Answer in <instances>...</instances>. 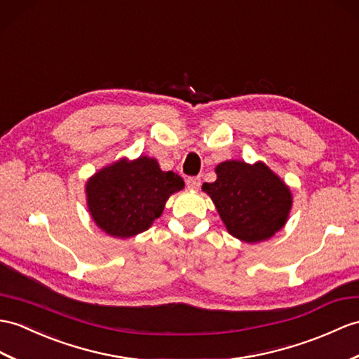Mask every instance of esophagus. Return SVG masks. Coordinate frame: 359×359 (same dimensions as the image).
Masks as SVG:
<instances>
[{
  "instance_id": "34e87169",
  "label": "esophagus",
  "mask_w": 359,
  "mask_h": 359,
  "mask_svg": "<svg viewBox=\"0 0 359 359\" xmlns=\"http://www.w3.org/2000/svg\"><path fill=\"white\" fill-rule=\"evenodd\" d=\"M200 185H202V180H200V177H188V179H187V187H188V189L196 191V189L200 188Z\"/></svg>"
}]
</instances>
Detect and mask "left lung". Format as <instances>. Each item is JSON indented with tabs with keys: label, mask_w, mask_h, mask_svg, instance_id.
<instances>
[{
	"label": "left lung",
	"mask_w": 359,
	"mask_h": 359,
	"mask_svg": "<svg viewBox=\"0 0 359 359\" xmlns=\"http://www.w3.org/2000/svg\"><path fill=\"white\" fill-rule=\"evenodd\" d=\"M215 172L217 180L205 183L203 191L212 198L231 236L257 243L285 226L292 196L264 163L226 161Z\"/></svg>",
	"instance_id": "8db88e82"
}]
</instances>
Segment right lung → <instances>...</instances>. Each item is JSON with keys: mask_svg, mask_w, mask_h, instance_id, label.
Returning a JSON list of instances; mask_svg holds the SVG:
<instances>
[{"mask_svg": "<svg viewBox=\"0 0 359 359\" xmlns=\"http://www.w3.org/2000/svg\"><path fill=\"white\" fill-rule=\"evenodd\" d=\"M183 179L162 171L147 156L116 162L87 182L91 217L107 234L128 238L147 231L161 217L168 197L183 188Z\"/></svg>", "mask_w": 359, "mask_h": 359, "instance_id": "1", "label": "right lung"}]
</instances>
